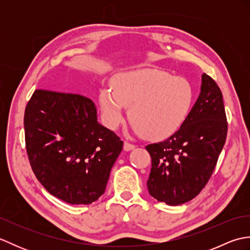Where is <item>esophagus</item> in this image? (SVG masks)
<instances>
[{"mask_svg": "<svg viewBox=\"0 0 250 250\" xmlns=\"http://www.w3.org/2000/svg\"><path fill=\"white\" fill-rule=\"evenodd\" d=\"M134 148H135V145H134V144H132V143H129V142H125L124 149H125V151L132 150V149H134Z\"/></svg>", "mask_w": 250, "mask_h": 250, "instance_id": "34e87169", "label": "esophagus"}]
</instances>
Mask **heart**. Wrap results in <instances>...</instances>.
I'll list each match as a JSON object with an SVG mask.
<instances>
[{
  "label": "heart",
  "instance_id": "heart-1",
  "mask_svg": "<svg viewBox=\"0 0 250 250\" xmlns=\"http://www.w3.org/2000/svg\"><path fill=\"white\" fill-rule=\"evenodd\" d=\"M194 88L187 78L161 70L120 73L113 89L100 92V106L110 129L125 120V107L135 130L151 140H163L180 129L194 103Z\"/></svg>",
  "mask_w": 250,
  "mask_h": 250
}]
</instances>
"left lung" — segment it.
<instances>
[{
  "label": "left lung",
  "instance_id": "left-lung-1",
  "mask_svg": "<svg viewBox=\"0 0 250 250\" xmlns=\"http://www.w3.org/2000/svg\"><path fill=\"white\" fill-rule=\"evenodd\" d=\"M227 133L221 90L204 73L201 93L180 129L167 141L146 146L151 157L149 194L167 205L195 198L214 172Z\"/></svg>",
  "mask_w": 250,
  "mask_h": 250
}]
</instances>
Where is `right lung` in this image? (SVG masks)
<instances>
[{"instance_id":"1","label":"right lung","mask_w":250,"mask_h":250,"mask_svg":"<svg viewBox=\"0 0 250 250\" xmlns=\"http://www.w3.org/2000/svg\"><path fill=\"white\" fill-rule=\"evenodd\" d=\"M23 124L32 171L50 194L70 204H91L104 193L124 142L99 124L91 100L36 89Z\"/></svg>"}]
</instances>
